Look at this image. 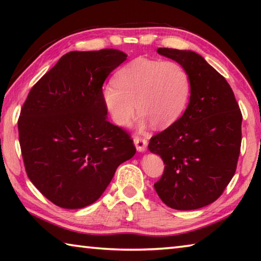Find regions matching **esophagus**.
<instances>
[{"instance_id": "34e87169", "label": "esophagus", "mask_w": 261, "mask_h": 261, "mask_svg": "<svg viewBox=\"0 0 261 261\" xmlns=\"http://www.w3.org/2000/svg\"><path fill=\"white\" fill-rule=\"evenodd\" d=\"M134 143L136 145V148L138 152H144L147 148V140L145 138H140V137H136L134 139Z\"/></svg>"}]
</instances>
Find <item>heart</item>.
<instances>
[{
	"mask_svg": "<svg viewBox=\"0 0 261 261\" xmlns=\"http://www.w3.org/2000/svg\"><path fill=\"white\" fill-rule=\"evenodd\" d=\"M191 94V81L182 64L137 57L118 70L114 83L102 88V100L120 126L140 113V125L166 129L178 120Z\"/></svg>",
	"mask_w": 261,
	"mask_h": 261,
	"instance_id": "1",
	"label": "heart"
}]
</instances>
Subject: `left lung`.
<instances>
[{
    "mask_svg": "<svg viewBox=\"0 0 261 261\" xmlns=\"http://www.w3.org/2000/svg\"><path fill=\"white\" fill-rule=\"evenodd\" d=\"M182 64L191 81L188 108L153 136L148 149L165 163L154 184L160 199L178 211L214 202L235 175L242 143V113L226 78L191 50L158 48Z\"/></svg>",
    "mask_w": 261,
    "mask_h": 261,
    "instance_id": "1",
    "label": "left lung"
}]
</instances>
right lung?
Returning a JSON list of instances; mask_svg holds the SVG:
<instances>
[{"mask_svg": "<svg viewBox=\"0 0 261 261\" xmlns=\"http://www.w3.org/2000/svg\"><path fill=\"white\" fill-rule=\"evenodd\" d=\"M117 49L70 51L31 88L18 118L26 174L53 204H93L117 167L136 153L134 140L107 120L102 85L126 60Z\"/></svg>", "mask_w": 261, "mask_h": 261, "instance_id": "right-lung-1", "label": "right lung"}]
</instances>
